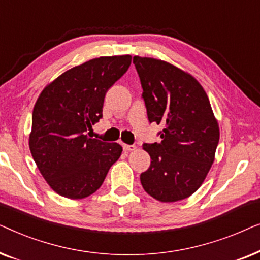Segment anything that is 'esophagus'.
Instances as JSON below:
<instances>
[{
  "mask_svg": "<svg viewBox=\"0 0 260 260\" xmlns=\"http://www.w3.org/2000/svg\"><path fill=\"white\" fill-rule=\"evenodd\" d=\"M123 149H124V151L129 152V151H134V150H136V147H135V145L123 144Z\"/></svg>",
  "mask_w": 260,
  "mask_h": 260,
  "instance_id": "34e87169",
  "label": "esophagus"
}]
</instances>
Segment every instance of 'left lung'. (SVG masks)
<instances>
[{
	"mask_svg": "<svg viewBox=\"0 0 260 260\" xmlns=\"http://www.w3.org/2000/svg\"><path fill=\"white\" fill-rule=\"evenodd\" d=\"M149 122L162 124L161 143L144 144L151 165L141 174L144 190L161 202L183 200L204 182L215 158L220 130L204 87L163 60L134 56Z\"/></svg>",
	"mask_w": 260,
	"mask_h": 260,
	"instance_id": "left-lung-1",
	"label": "left lung"
}]
</instances>
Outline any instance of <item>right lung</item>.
I'll list each match as a JSON object with an SVG mask.
<instances>
[{
    "mask_svg": "<svg viewBox=\"0 0 260 260\" xmlns=\"http://www.w3.org/2000/svg\"><path fill=\"white\" fill-rule=\"evenodd\" d=\"M130 63L129 54L88 60L60 74L39 95L29 149L46 182L61 197H90L122 155V145L90 138L86 131L102 118L106 91Z\"/></svg>",
    "mask_w": 260,
    "mask_h": 260,
    "instance_id": "add662e5",
    "label": "right lung"
}]
</instances>
